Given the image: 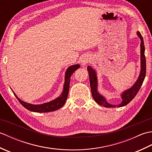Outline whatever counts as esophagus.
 Returning <instances> with one entry per match:
<instances>
[{"instance_id":"esophagus-1","label":"esophagus","mask_w":152,"mask_h":152,"mask_svg":"<svg viewBox=\"0 0 152 152\" xmlns=\"http://www.w3.org/2000/svg\"><path fill=\"white\" fill-rule=\"evenodd\" d=\"M91 61V57L89 56H84L82 59V64L83 65H85V64H88Z\"/></svg>"}]
</instances>
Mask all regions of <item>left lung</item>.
Here are the masks:
<instances>
[{"mask_svg": "<svg viewBox=\"0 0 152 152\" xmlns=\"http://www.w3.org/2000/svg\"><path fill=\"white\" fill-rule=\"evenodd\" d=\"M138 36L140 37L141 40L140 44V53H141V70H140V76L138 77L137 81L134 83V85L129 89L127 91H124L122 93L121 98L123 101L118 106L119 107H121L127 105L128 103H129L132 100H133L134 96L137 95L138 91L140 88L143 83V82L146 76V57H145L144 51H145V47L144 44L143 38L142 37L140 32H137ZM88 70L89 72V81H90V86H91V93L93 98L94 99L95 101L97 102L99 104L102 105L106 108H115L117 107V105H113L110 104L106 102V99L103 97L102 95H101L97 92V80H96V76L95 71L93 70L91 66H88Z\"/></svg>", "mask_w": 152, "mask_h": 152, "instance_id": "8db88e82", "label": "left lung"}]
</instances>
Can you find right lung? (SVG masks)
<instances>
[{
    "label": "right lung",
    "instance_id": "1",
    "mask_svg": "<svg viewBox=\"0 0 152 152\" xmlns=\"http://www.w3.org/2000/svg\"><path fill=\"white\" fill-rule=\"evenodd\" d=\"M79 67V64H75V65L70 66L69 69L66 70L65 74V82H64V89L62 94H61L59 97L57 98L56 99L53 100L52 101L39 105L31 104L24 101H22L21 100L19 99L18 96H16L14 93V94L16 96V98L18 99L19 102L21 103V104L30 111L35 112H49L56 110L59 109L60 108L62 107L64 104V103H65L68 96V94H69L70 77L72 75V74L75 72V70L78 69Z\"/></svg>",
    "mask_w": 152,
    "mask_h": 152
}]
</instances>
